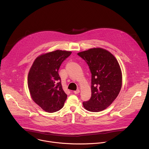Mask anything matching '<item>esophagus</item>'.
<instances>
[{
	"label": "esophagus",
	"instance_id": "obj_1",
	"mask_svg": "<svg viewBox=\"0 0 149 149\" xmlns=\"http://www.w3.org/2000/svg\"><path fill=\"white\" fill-rule=\"evenodd\" d=\"M74 94H78V93H79V89H78V90H77L76 91H74Z\"/></svg>",
	"mask_w": 149,
	"mask_h": 149
}]
</instances>
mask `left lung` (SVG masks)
Segmentation results:
<instances>
[{"mask_svg": "<svg viewBox=\"0 0 149 149\" xmlns=\"http://www.w3.org/2000/svg\"><path fill=\"white\" fill-rule=\"evenodd\" d=\"M91 73V97L83 105L87 110H104L118 96L122 86V74L116 58L108 51L93 48L78 53Z\"/></svg>", "mask_w": 149, "mask_h": 149, "instance_id": "8db88e82", "label": "left lung"}]
</instances>
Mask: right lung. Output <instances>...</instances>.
Returning a JSON list of instances; mask_svg holds the SVG:
<instances>
[{
    "label": "right lung",
    "instance_id": "obj_1",
    "mask_svg": "<svg viewBox=\"0 0 149 149\" xmlns=\"http://www.w3.org/2000/svg\"><path fill=\"white\" fill-rule=\"evenodd\" d=\"M71 52L56 50L35 60L29 72L28 88L32 100L48 113L61 110L67 98L58 74L61 63Z\"/></svg>",
    "mask_w": 149,
    "mask_h": 149
}]
</instances>
